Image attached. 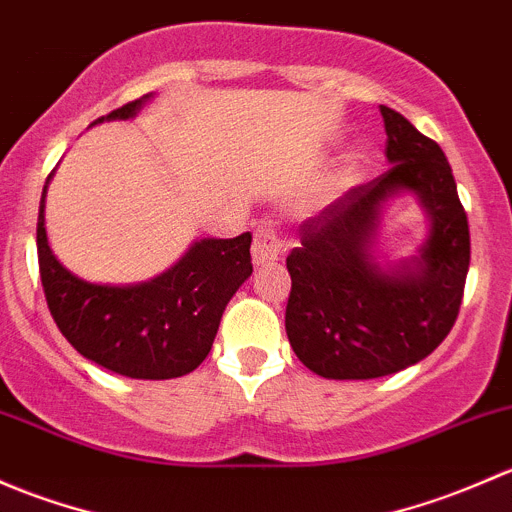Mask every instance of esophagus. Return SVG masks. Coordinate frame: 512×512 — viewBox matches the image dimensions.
Here are the masks:
<instances>
[{"instance_id":"34e87169","label":"esophagus","mask_w":512,"mask_h":512,"mask_svg":"<svg viewBox=\"0 0 512 512\" xmlns=\"http://www.w3.org/2000/svg\"><path fill=\"white\" fill-rule=\"evenodd\" d=\"M283 254V239L278 236L276 226L258 224L254 231V244H251V256H254L256 266H268V263L278 261Z\"/></svg>"}]
</instances>
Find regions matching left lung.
Listing matches in <instances>:
<instances>
[{
	"mask_svg": "<svg viewBox=\"0 0 512 512\" xmlns=\"http://www.w3.org/2000/svg\"><path fill=\"white\" fill-rule=\"evenodd\" d=\"M379 113L392 167L305 219L286 258L288 340L328 379L384 377L431 355L456 323L471 263L466 209L444 150L397 110L379 105ZM402 188L425 204L432 231L414 272H382L371 256L378 207Z\"/></svg>",
	"mask_w": 512,
	"mask_h": 512,
	"instance_id": "8db88e82",
	"label": "left lung"
}]
</instances>
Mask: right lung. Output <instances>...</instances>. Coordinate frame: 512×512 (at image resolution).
<instances>
[{
  "mask_svg": "<svg viewBox=\"0 0 512 512\" xmlns=\"http://www.w3.org/2000/svg\"><path fill=\"white\" fill-rule=\"evenodd\" d=\"M145 98L96 123L133 118ZM44 197L46 187L36 221L39 273L63 337L86 360L123 377L172 379L197 370L212 350L226 303L254 271L249 231L236 239L197 241L182 261L150 283L96 286L56 261L46 241Z\"/></svg>",
  "mask_w": 512,
  "mask_h": 512,
  "instance_id": "obj_1",
  "label": "right lung"
}]
</instances>
